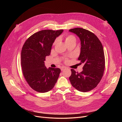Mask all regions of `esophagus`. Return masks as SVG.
I'll list each match as a JSON object with an SVG mask.
<instances>
[{
    "instance_id": "obj_1",
    "label": "esophagus",
    "mask_w": 122,
    "mask_h": 122,
    "mask_svg": "<svg viewBox=\"0 0 122 122\" xmlns=\"http://www.w3.org/2000/svg\"><path fill=\"white\" fill-rule=\"evenodd\" d=\"M66 67L63 66V67H62L61 68V71H63V70H64V69H66Z\"/></svg>"
}]
</instances>
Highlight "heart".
<instances>
[{"label":"heart","instance_id":"1","mask_svg":"<svg viewBox=\"0 0 122 122\" xmlns=\"http://www.w3.org/2000/svg\"><path fill=\"white\" fill-rule=\"evenodd\" d=\"M73 41H76V38L74 36L71 35H68L65 38V42H66V44H68V43H70V42H71ZM57 41H58V40L56 39L55 41L54 44H56L57 43Z\"/></svg>","mask_w":122,"mask_h":122}]
</instances>
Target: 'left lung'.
Masks as SVG:
<instances>
[{"label":"left lung","mask_w":122,"mask_h":122,"mask_svg":"<svg viewBox=\"0 0 122 122\" xmlns=\"http://www.w3.org/2000/svg\"><path fill=\"white\" fill-rule=\"evenodd\" d=\"M69 31L76 34L80 40L81 47L78 60L80 64H84L81 72L71 69L69 79L77 90L82 92L91 91L101 81L105 69V56L102 43L94 33L86 29L75 28Z\"/></svg>","instance_id":"8db88e82"}]
</instances>
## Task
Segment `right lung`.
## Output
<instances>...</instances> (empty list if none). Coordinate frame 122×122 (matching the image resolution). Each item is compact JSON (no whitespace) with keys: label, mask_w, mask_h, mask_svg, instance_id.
Here are the masks:
<instances>
[{"label":"right lung","mask_w":122,"mask_h":122,"mask_svg":"<svg viewBox=\"0 0 122 122\" xmlns=\"http://www.w3.org/2000/svg\"><path fill=\"white\" fill-rule=\"evenodd\" d=\"M63 30H43L34 33L25 42L21 51L23 75L31 87L40 93L54 88L61 72L59 68L49 67L44 64L51 46Z\"/></svg>","instance_id":"right-lung-1"}]
</instances>
